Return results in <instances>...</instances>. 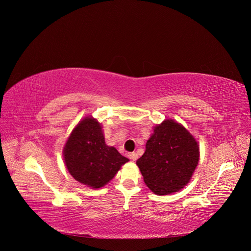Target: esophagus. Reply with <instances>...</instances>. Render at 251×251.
I'll return each instance as SVG.
<instances>
[{
	"label": "esophagus",
	"mask_w": 251,
	"mask_h": 251,
	"mask_svg": "<svg viewBox=\"0 0 251 251\" xmlns=\"http://www.w3.org/2000/svg\"><path fill=\"white\" fill-rule=\"evenodd\" d=\"M129 156H130V159L132 160V161H136L137 157H138V154H137L136 152H131V153L129 154Z\"/></svg>",
	"instance_id": "34e87169"
}]
</instances>
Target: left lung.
Returning a JSON list of instances; mask_svg holds the SVG:
<instances>
[{
    "label": "left lung",
    "instance_id": "8db88e82",
    "mask_svg": "<svg viewBox=\"0 0 251 251\" xmlns=\"http://www.w3.org/2000/svg\"><path fill=\"white\" fill-rule=\"evenodd\" d=\"M146 152L136 161L148 187L157 195L176 192L189 182L200 148L188 131L173 120L153 129Z\"/></svg>",
    "mask_w": 251,
    "mask_h": 251
}]
</instances>
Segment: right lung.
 <instances>
[{"label":"right lung","mask_w":251,"mask_h":251,"mask_svg":"<svg viewBox=\"0 0 251 251\" xmlns=\"http://www.w3.org/2000/svg\"><path fill=\"white\" fill-rule=\"evenodd\" d=\"M64 160L72 177L92 188L107 184L129 161L105 144L100 124L92 118L74 128L64 148Z\"/></svg>","instance_id":"right-lung-1"}]
</instances>
